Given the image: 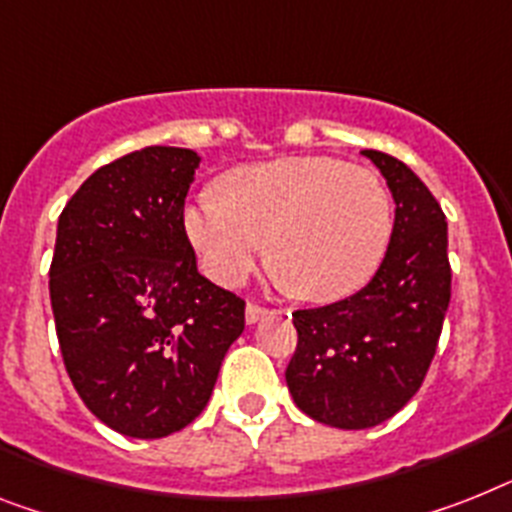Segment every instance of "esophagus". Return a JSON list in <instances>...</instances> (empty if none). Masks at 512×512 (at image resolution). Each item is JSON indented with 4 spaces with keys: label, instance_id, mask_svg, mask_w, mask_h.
Masks as SVG:
<instances>
[{
    "label": "esophagus",
    "instance_id": "obj_1",
    "mask_svg": "<svg viewBox=\"0 0 512 512\" xmlns=\"http://www.w3.org/2000/svg\"><path fill=\"white\" fill-rule=\"evenodd\" d=\"M269 314H272V311H266V308L256 306V303H248V306H246V322L248 324L261 322V319H266Z\"/></svg>",
    "mask_w": 512,
    "mask_h": 512
}]
</instances>
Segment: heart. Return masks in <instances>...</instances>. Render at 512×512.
<instances>
[{
  "instance_id": "b5f03b06",
  "label": "heart",
  "mask_w": 512,
  "mask_h": 512,
  "mask_svg": "<svg viewBox=\"0 0 512 512\" xmlns=\"http://www.w3.org/2000/svg\"><path fill=\"white\" fill-rule=\"evenodd\" d=\"M222 188L225 196L201 193L183 214L190 246L217 285H240L272 243L277 280L332 303L369 285L387 256L390 190L363 167L287 156L227 172Z\"/></svg>"
}]
</instances>
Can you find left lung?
<instances>
[{
	"label": "left lung",
	"mask_w": 512,
	"mask_h": 512,
	"mask_svg": "<svg viewBox=\"0 0 512 512\" xmlns=\"http://www.w3.org/2000/svg\"><path fill=\"white\" fill-rule=\"evenodd\" d=\"M395 201L379 272L345 301L293 311L298 348L285 371L295 405L319 424L369 429L403 408L424 382L450 306L447 222L416 172L382 151Z\"/></svg>",
	"instance_id": "left-lung-1"
}]
</instances>
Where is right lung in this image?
<instances>
[{
	"label": "right lung",
	"mask_w": 512,
	"mask_h": 512,
	"mask_svg": "<svg viewBox=\"0 0 512 512\" xmlns=\"http://www.w3.org/2000/svg\"><path fill=\"white\" fill-rule=\"evenodd\" d=\"M201 156L133 151L80 185L57 222L49 269L65 369L88 411L135 439L204 411L246 303L196 269L183 225Z\"/></svg>",
	"instance_id": "1"
}]
</instances>
